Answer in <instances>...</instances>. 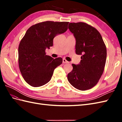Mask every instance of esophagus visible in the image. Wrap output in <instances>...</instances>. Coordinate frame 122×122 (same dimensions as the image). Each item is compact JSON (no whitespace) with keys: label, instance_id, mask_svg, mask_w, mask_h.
Segmentation results:
<instances>
[{"label":"esophagus","instance_id":"1","mask_svg":"<svg viewBox=\"0 0 122 122\" xmlns=\"http://www.w3.org/2000/svg\"><path fill=\"white\" fill-rule=\"evenodd\" d=\"M63 63H68L69 62L67 61L66 59H63Z\"/></svg>","mask_w":122,"mask_h":122}]
</instances>
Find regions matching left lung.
I'll return each instance as SVG.
<instances>
[{
	"label": "left lung",
	"instance_id": "obj_1",
	"mask_svg": "<svg viewBox=\"0 0 122 122\" xmlns=\"http://www.w3.org/2000/svg\"><path fill=\"white\" fill-rule=\"evenodd\" d=\"M69 29L76 38V53L82 56L79 64H72L73 70L68 74V80L77 89L89 90L97 83L104 71L107 47L100 32L92 25L72 22Z\"/></svg>",
	"mask_w": 122,
	"mask_h": 122
}]
</instances>
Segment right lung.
Returning a JSON list of instances; mask_svg holds the SVG:
<instances>
[{
  "label": "right lung",
  "instance_id": "add662e5",
  "mask_svg": "<svg viewBox=\"0 0 122 122\" xmlns=\"http://www.w3.org/2000/svg\"><path fill=\"white\" fill-rule=\"evenodd\" d=\"M69 22L46 21L31 26L20 41L18 63L23 78L28 84L39 87L47 83L54 70L62 63L61 58L46 55V48L53 46L54 38L65 32Z\"/></svg>",
  "mask_w": 122,
  "mask_h": 122
}]
</instances>
